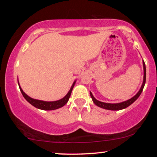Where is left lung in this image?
I'll return each mask as SVG.
<instances>
[{"mask_svg": "<svg viewBox=\"0 0 157 157\" xmlns=\"http://www.w3.org/2000/svg\"><path fill=\"white\" fill-rule=\"evenodd\" d=\"M143 68H144V79H143V82H142V87L140 89V91H138V93L135 95L134 97H133L132 98H131L130 100H127V101L122 102H120V103H106V102H100L98 101V100H96V99L92 95V94L90 92V94H91V97L95 105H97L99 107L102 108V109H107V110H112V111H118V110H121L123 109H125L127 108L128 106L131 105V104L134 102L135 100H137V98L140 97V95L141 94L142 90L144 89V86H145V80H146V68H145V62L143 61Z\"/></svg>", "mask_w": 157, "mask_h": 157, "instance_id": "obj_1", "label": "left lung"}]
</instances>
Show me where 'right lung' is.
<instances>
[{
    "label": "right lung",
    "mask_w": 157,
    "mask_h": 157,
    "mask_svg": "<svg viewBox=\"0 0 157 157\" xmlns=\"http://www.w3.org/2000/svg\"><path fill=\"white\" fill-rule=\"evenodd\" d=\"M75 82H74L72 86L71 87V89L70 91H68L67 94L63 98L61 99L60 100H57V101H54V102H46V101H42V100H35V99H32L31 97H29L28 95H26V94L23 92V91L20 87V90H21V93H22L23 97L29 102L31 105L33 106H35V108L39 109H42V110H47V111H50V110H55V109H57L59 108L63 107V106L66 105L67 103V102L69 100V97L71 96V91H72V89L74 88V86H75Z\"/></svg>",
    "instance_id": "1"
}]
</instances>
